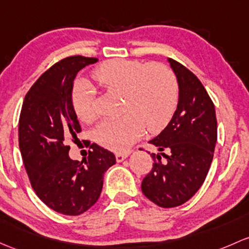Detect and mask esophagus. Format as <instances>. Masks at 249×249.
<instances>
[{
  "mask_svg": "<svg viewBox=\"0 0 249 249\" xmlns=\"http://www.w3.org/2000/svg\"><path fill=\"white\" fill-rule=\"evenodd\" d=\"M127 156H129V153H117L116 154V160L118 162H122V161H124V160L126 159Z\"/></svg>",
  "mask_w": 249,
  "mask_h": 249,
  "instance_id": "esophagus-1",
  "label": "esophagus"
}]
</instances>
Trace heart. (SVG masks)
<instances>
[{"label": "heart", "instance_id": "b5f03b06", "mask_svg": "<svg viewBox=\"0 0 249 249\" xmlns=\"http://www.w3.org/2000/svg\"><path fill=\"white\" fill-rule=\"evenodd\" d=\"M94 80L107 90L124 94V114L109 117L94 131L100 145L114 151H126L145 131L156 132L172 119L178 105L175 75L161 63L129 59H111L93 70ZM94 90L86 81H76L71 91V105L78 119L90 123L95 119Z\"/></svg>", "mask_w": 249, "mask_h": 249}]
</instances>
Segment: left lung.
<instances>
[{
	"label": "left lung",
	"instance_id": "left-lung-1",
	"mask_svg": "<svg viewBox=\"0 0 249 249\" xmlns=\"http://www.w3.org/2000/svg\"><path fill=\"white\" fill-rule=\"evenodd\" d=\"M167 61L177 76L179 100L168 125L149 141L159 153L151 154L153 169L143 179L142 192L161 208H174L191 199L208 175L217 120L213 103L198 77L179 62Z\"/></svg>",
	"mask_w": 249,
	"mask_h": 249
}]
</instances>
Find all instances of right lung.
<instances>
[{"label": "right lung", "mask_w": 249, "mask_h": 249, "mask_svg": "<svg viewBox=\"0 0 249 249\" xmlns=\"http://www.w3.org/2000/svg\"><path fill=\"white\" fill-rule=\"evenodd\" d=\"M98 58L62 59L36 80L26 94L19 120V146L31 185L56 213L77 216L100 197L104 174L116 163L113 153L98 144L82 161L70 159L68 138L76 140L80 123L71 105L74 80Z\"/></svg>", "instance_id": "1"}]
</instances>
